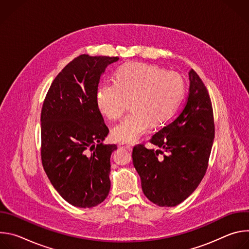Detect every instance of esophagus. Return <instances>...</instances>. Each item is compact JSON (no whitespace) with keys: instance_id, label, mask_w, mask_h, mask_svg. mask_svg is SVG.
Returning a JSON list of instances; mask_svg holds the SVG:
<instances>
[{"instance_id":"34e87169","label":"esophagus","mask_w":249,"mask_h":249,"mask_svg":"<svg viewBox=\"0 0 249 249\" xmlns=\"http://www.w3.org/2000/svg\"><path fill=\"white\" fill-rule=\"evenodd\" d=\"M120 149H124V150H127V151H130L132 149L131 145H128V144H119L118 146Z\"/></svg>"}]
</instances>
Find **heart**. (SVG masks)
I'll list each match as a JSON object with an SVG mask.
<instances>
[{"label": "heart", "instance_id": "heart-1", "mask_svg": "<svg viewBox=\"0 0 249 249\" xmlns=\"http://www.w3.org/2000/svg\"><path fill=\"white\" fill-rule=\"evenodd\" d=\"M185 86L182 77L171 71L143 63H128L116 72L115 80L103 82L96 91V105L102 115L116 121L128 108L131 113L112 131L118 143H134L151 126L167 121L178 106Z\"/></svg>", "mask_w": 249, "mask_h": 249}]
</instances>
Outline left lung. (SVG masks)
<instances>
[{
    "label": "left lung",
    "mask_w": 249,
    "mask_h": 249,
    "mask_svg": "<svg viewBox=\"0 0 249 249\" xmlns=\"http://www.w3.org/2000/svg\"><path fill=\"white\" fill-rule=\"evenodd\" d=\"M189 93L172 122L150 140L155 151L137 145L133 164L141 177L145 196L160 207H174L188 198L207 171L215 138L212 102L204 83L189 71Z\"/></svg>",
    "instance_id": "left-lung-1"
}]
</instances>
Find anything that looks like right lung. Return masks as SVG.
Listing matches in <instances>:
<instances>
[{
  "label": "right lung",
  "instance_id": "add662e5",
  "mask_svg": "<svg viewBox=\"0 0 249 249\" xmlns=\"http://www.w3.org/2000/svg\"><path fill=\"white\" fill-rule=\"evenodd\" d=\"M118 59L75 58L54 79L42 105V165L57 192L75 207H95L110 190V157L117 146L102 143L109 130L96 91L105 68Z\"/></svg>",
  "mask_w": 249,
  "mask_h": 249
}]
</instances>
